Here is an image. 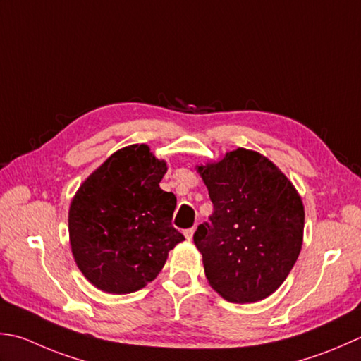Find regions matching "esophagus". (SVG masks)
<instances>
[{"label":"esophagus","instance_id":"34e87169","mask_svg":"<svg viewBox=\"0 0 361 361\" xmlns=\"http://www.w3.org/2000/svg\"><path fill=\"white\" fill-rule=\"evenodd\" d=\"M194 233H195V228H188V230H185V236H186L188 241H192Z\"/></svg>","mask_w":361,"mask_h":361}]
</instances>
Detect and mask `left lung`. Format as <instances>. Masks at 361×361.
I'll return each mask as SVG.
<instances>
[{
	"label": "left lung",
	"mask_w": 361,
	"mask_h": 361,
	"mask_svg": "<svg viewBox=\"0 0 361 361\" xmlns=\"http://www.w3.org/2000/svg\"><path fill=\"white\" fill-rule=\"evenodd\" d=\"M213 202L194 244L204 275L224 299L250 303L277 291L302 249L305 211L286 175L245 148L197 166Z\"/></svg>",
	"instance_id": "8db88e82"
}]
</instances>
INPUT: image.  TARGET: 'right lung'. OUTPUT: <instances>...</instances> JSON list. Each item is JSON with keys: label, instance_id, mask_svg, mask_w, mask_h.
Returning a JSON list of instances; mask_svg holds the SVG:
<instances>
[{"label": "right lung", "instance_id": "right-lung-1", "mask_svg": "<svg viewBox=\"0 0 361 361\" xmlns=\"http://www.w3.org/2000/svg\"><path fill=\"white\" fill-rule=\"evenodd\" d=\"M166 161L145 144L112 153L76 190L68 209L72 253L84 277L109 294L153 281L185 241L172 227L176 197L159 188Z\"/></svg>", "mask_w": 361, "mask_h": 361}]
</instances>
